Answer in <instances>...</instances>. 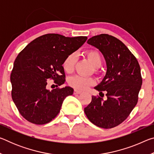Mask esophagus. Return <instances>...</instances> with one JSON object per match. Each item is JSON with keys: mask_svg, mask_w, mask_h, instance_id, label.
<instances>
[{"mask_svg": "<svg viewBox=\"0 0 154 154\" xmlns=\"http://www.w3.org/2000/svg\"><path fill=\"white\" fill-rule=\"evenodd\" d=\"M73 94H81V92H80V91L77 90H75Z\"/></svg>", "mask_w": 154, "mask_h": 154, "instance_id": "esophagus-1", "label": "esophagus"}]
</instances>
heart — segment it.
<instances>
[{"label": "heart", "mask_w": 154, "mask_h": 154, "mask_svg": "<svg viewBox=\"0 0 154 154\" xmlns=\"http://www.w3.org/2000/svg\"><path fill=\"white\" fill-rule=\"evenodd\" d=\"M85 56L94 68L100 67L102 64V57L98 51L89 50L85 52ZM77 60V58L75 54L72 53L68 55L62 63V67L64 71L69 73L73 71ZM94 83L95 81L93 78L84 77L80 75H75L69 79V84L71 87L79 90H85L87 88L94 85Z\"/></svg>", "instance_id": "b5f03b06"}]
</instances>
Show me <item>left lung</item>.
Wrapping results in <instances>:
<instances>
[{
  "label": "left lung",
  "instance_id": "obj_1",
  "mask_svg": "<svg viewBox=\"0 0 154 154\" xmlns=\"http://www.w3.org/2000/svg\"><path fill=\"white\" fill-rule=\"evenodd\" d=\"M87 43L98 49L105 59L106 75L94 89L105 92L107 99L92 96L84 112L96 126L112 128L128 117L138 102L142 85L139 64L128 48L113 36L101 34Z\"/></svg>",
  "mask_w": 154,
  "mask_h": 154
}]
</instances>
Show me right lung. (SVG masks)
Masks as SVG:
<instances>
[{
    "mask_svg": "<svg viewBox=\"0 0 154 154\" xmlns=\"http://www.w3.org/2000/svg\"><path fill=\"white\" fill-rule=\"evenodd\" d=\"M87 38L47 34L31 41L18 54L10 77L11 96L27 121L38 125L49 123L59 113L64 98L73 94L69 86L50 91L47 85L49 79L54 80L57 87L64 83V60Z\"/></svg>",
    "mask_w": 154,
    "mask_h": 154,
    "instance_id": "obj_1",
    "label": "right lung"
}]
</instances>
